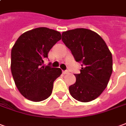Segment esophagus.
Returning <instances> with one entry per match:
<instances>
[{
	"label": "esophagus",
	"mask_w": 126,
	"mask_h": 126,
	"mask_svg": "<svg viewBox=\"0 0 126 126\" xmlns=\"http://www.w3.org/2000/svg\"><path fill=\"white\" fill-rule=\"evenodd\" d=\"M62 73H63V74H67V73H69V71H63Z\"/></svg>",
	"instance_id": "esophagus-1"
}]
</instances>
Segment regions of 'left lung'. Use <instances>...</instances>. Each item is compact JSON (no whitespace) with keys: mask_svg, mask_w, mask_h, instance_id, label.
Listing matches in <instances>:
<instances>
[{"mask_svg":"<svg viewBox=\"0 0 126 126\" xmlns=\"http://www.w3.org/2000/svg\"><path fill=\"white\" fill-rule=\"evenodd\" d=\"M62 35L75 61L82 63L80 73L75 74L76 81L69 86V92L79 101H93L108 85L112 73V53L101 36L90 29H75Z\"/></svg>","mask_w":126,"mask_h":126,"instance_id":"1","label":"left lung"}]
</instances>
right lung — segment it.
Segmentation results:
<instances>
[{
	"instance_id": "1",
	"label": "right lung",
	"mask_w": 126,
	"mask_h": 126,
	"mask_svg": "<svg viewBox=\"0 0 126 126\" xmlns=\"http://www.w3.org/2000/svg\"><path fill=\"white\" fill-rule=\"evenodd\" d=\"M61 38L59 32L39 27L22 33L12 47V76L19 92L29 100L41 101L51 94L62 70L45 66L43 60Z\"/></svg>"
}]
</instances>
